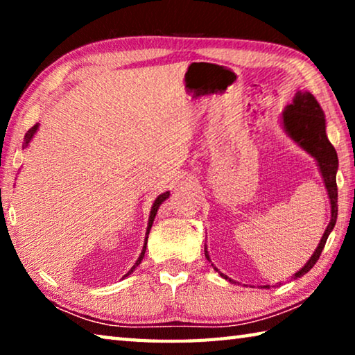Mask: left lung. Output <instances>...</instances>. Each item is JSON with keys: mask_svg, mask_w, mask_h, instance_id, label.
<instances>
[{"mask_svg": "<svg viewBox=\"0 0 355 355\" xmlns=\"http://www.w3.org/2000/svg\"><path fill=\"white\" fill-rule=\"evenodd\" d=\"M282 119H284V128L286 133L290 135L291 139L296 141L305 152H309L318 161V166H320L324 184H326L330 199V207H332V209H330V211H332V218H330L329 225L326 228V232H324L316 250L313 252V255L310 257V260L305 263V266L294 274V279H297L302 277L304 274H307L310 269L315 266L324 245H326L330 232H332L335 227L336 214H338V205H336V200H338V188H336L338 156H336L334 146L327 139L326 119H324L321 106L310 92H297L296 97L293 100V103L288 105L284 114H282ZM205 257L209 260L207 248ZM216 271H218V269H216ZM220 275L224 279H228L225 274L220 272ZM264 288L269 286L266 285Z\"/></svg>", "mask_w": 355, "mask_h": 355, "instance_id": "1", "label": "left lung"}]
</instances>
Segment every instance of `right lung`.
Instances as JSON below:
<instances>
[{
    "instance_id": "add662e5",
    "label": "right lung",
    "mask_w": 355,
    "mask_h": 355,
    "mask_svg": "<svg viewBox=\"0 0 355 355\" xmlns=\"http://www.w3.org/2000/svg\"><path fill=\"white\" fill-rule=\"evenodd\" d=\"M37 128H39V125L35 123L34 127L31 128V130H28V133L25 135V146L23 147H26L28 144H29V141L33 139V136L35 135V131H37ZM171 196V192L169 191H166V192H163V194H159L158 197H156V200L153 202V207H152V211H150V218H148V225H147V233H146V243H144V248H142V252H141V255H139V258H137V261L135 263V266L130 269L128 271V274H125V277H128V275L135 271V268L137 266V264H139L141 261H142V258H144V254H146V249H147V238H148V233H150V228H152V225H153V220H155V216H156V213H158V208H159V205L161 203H163L167 197Z\"/></svg>"
}]
</instances>
